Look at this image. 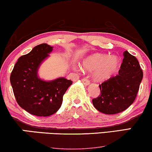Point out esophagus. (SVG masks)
Returning <instances> with one entry per match:
<instances>
[{"mask_svg": "<svg viewBox=\"0 0 152 152\" xmlns=\"http://www.w3.org/2000/svg\"><path fill=\"white\" fill-rule=\"evenodd\" d=\"M81 81L84 84H85V85H86V86H88V85H90V80H88V79H86V78H83V79L81 80Z\"/></svg>", "mask_w": 152, "mask_h": 152, "instance_id": "34e87169", "label": "esophagus"}]
</instances>
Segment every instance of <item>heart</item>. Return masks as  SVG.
I'll list each match as a JSON object with an SVG mask.
<instances>
[{
    "label": "heart",
    "mask_w": 152,
    "mask_h": 152,
    "mask_svg": "<svg viewBox=\"0 0 152 152\" xmlns=\"http://www.w3.org/2000/svg\"><path fill=\"white\" fill-rule=\"evenodd\" d=\"M120 61L116 55H109L105 53H96L86 57L81 62V66L75 65L76 71L93 72V77L97 81L108 79L118 69Z\"/></svg>",
    "instance_id": "1"
}]
</instances>
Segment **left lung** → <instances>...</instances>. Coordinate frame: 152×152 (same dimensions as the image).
Wrapping results in <instances>:
<instances>
[{
  "mask_svg": "<svg viewBox=\"0 0 152 152\" xmlns=\"http://www.w3.org/2000/svg\"><path fill=\"white\" fill-rule=\"evenodd\" d=\"M116 76L100 86L101 94L93 99L95 108L103 114H115L122 112L133 103L142 80L143 72L139 62L127 50Z\"/></svg>",
  "mask_w": 152,
  "mask_h": 152,
  "instance_id": "8db88e82",
  "label": "left lung"
}]
</instances>
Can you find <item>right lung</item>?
<instances>
[{
    "instance_id": "obj_1",
    "label": "right lung",
    "mask_w": 152,
    "mask_h": 152,
    "mask_svg": "<svg viewBox=\"0 0 152 152\" xmlns=\"http://www.w3.org/2000/svg\"><path fill=\"white\" fill-rule=\"evenodd\" d=\"M53 47L42 43L18 59L10 75V83L18 104L31 114L49 116L56 113L62 104L63 95L72 84L64 77L44 80L38 77L41 64Z\"/></svg>"
}]
</instances>
